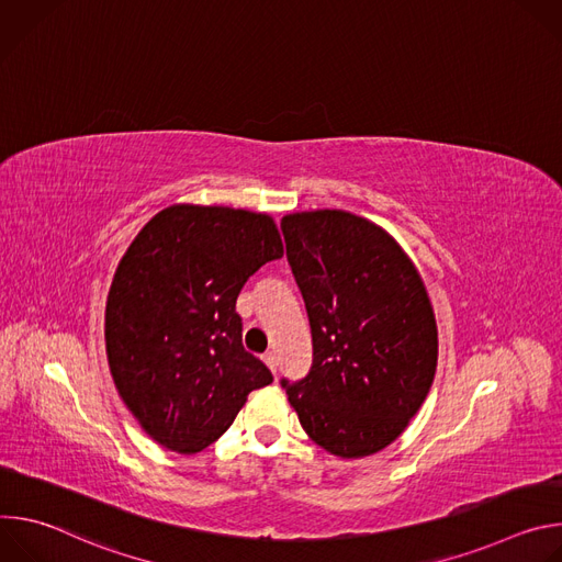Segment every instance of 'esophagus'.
Segmentation results:
<instances>
[{
    "mask_svg": "<svg viewBox=\"0 0 562 562\" xmlns=\"http://www.w3.org/2000/svg\"><path fill=\"white\" fill-rule=\"evenodd\" d=\"M262 360H265V364L276 373V367H278V362H276V356L271 353V351H267L265 356H262Z\"/></svg>",
    "mask_w": 562,
    "mask_h": 562,
    "instance_id": "34e87169",
    "label": "esophagus"
}]
</instances>
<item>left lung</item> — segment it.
I'll return each mask as SVG.
<instances>
[{
	"instance_id": "8db88e82",
	"label": "left lung",
	"mask_w": 562,
	"mask_h": 562,
	"mask_svg": "<svg viewBox=\"0 0 562 562\" xmlns=\"http://www.w3.org/2000/svg\"><path fill=\"white\" fill-rule=\"evenodd\" d=\"M286 258L313 336L289 403L306 436L340 458L389 447L423 407L438 362L427 286L395 239L340 209L282 217Z\"/></svg>"
}]
</instances>
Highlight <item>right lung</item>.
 Returning a JSON list of instances; mask_svg holds the SVG:
<instances>
[{"label": "right lung", "instance_id": "add662e5", "mask_svg": "<svg viewBox=\"0 0 562 562\" xmlns=\"http://www.w3.org/2000/svg\"><path fill=\"white\" fill-rule=\"evenodd\" d=\"M282 254L271 215L231 206L173 204L135 235L109 289L104 340L120 397L157 445L206 449L273 382L243 347L235 300Z\"/></svg>", "mask_w": 562, "mask_h": 562}]
</instances>
